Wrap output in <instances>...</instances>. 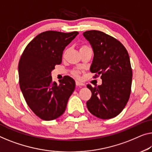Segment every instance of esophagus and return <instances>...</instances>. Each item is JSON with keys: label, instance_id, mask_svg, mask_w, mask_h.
<instances>
[{"label": "esophagus", "instance_id": "34e87169", "mask_svg": "<svg viewBox=\"0 0 152 152\" xmlns=\"http://www.w3.org/2000/svg\"><path fill=\"white\" fill-rule=\"evenodd\" d=\"M76 86H78V87H80V86H84V85H85V84L81 83V82H79V81H78V80H76Z\"/></svg>", "mask_w": 152, "mask_h": 152}]
</instances>
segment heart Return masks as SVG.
Listing matches in <instances>:
<instances>
[{"label":"heart","instance_id":"heart-1","mask_svg":"<svg viewBox=\"0 0 152 152\" xmlns=\"http://www.w3.org/2000/svg\"><path fill=\"white\" fill-rule=\"evenodd\" d=\"M89 48V46H86V45H83V46H80V50L85 49V48ZM73 74H74L75 76H78V70H75V71H74V72H73Z\"/></svg>","mask_w":152,"mask_h":152}]
</instances>
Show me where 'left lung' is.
Returning a JSON list of instances; mask_svg holds the SVG:
<instances>
[{
  "label": "left lung",
  "mask_w": 152,
  "mask_h": 152,
  "mask_svg": "<svg viewBox=\"0 0 152 152\" xmlns=\"http://www.w3.org/2000/svg\"><path fill=\"white\" fill-rule=\"evenodd\" d=\"M83 36L94 50L90 71L102 80L98 87L87 85L92 93L87 108L99 119L113 118L125 108L130 96L132 70L128 53L121 42L102 31H85Z\"/></svg>",
  "instance_id": "1"
}]
</instances>
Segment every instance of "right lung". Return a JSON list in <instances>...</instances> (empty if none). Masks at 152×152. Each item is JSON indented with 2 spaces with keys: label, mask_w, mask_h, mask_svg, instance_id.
Returning <instances> with one entry per match:
<instances>
[{
  "label": "right lung",
  "mask_w": 152,
  "mask_h": 152,
  "mask_svg": "<svg viewBox=\"0 0 152 152\" xmlns=\"http://www.w3.org/2000/svg\"><path fill=\"white\" fill-rule=\"evenodd\" d=\"M78 34L45 31L27 45L18 65L20 87L27 104L43 120L51 121L63 114L75 81L64 76L57 85L51 72L62 61L63 52Z\"/></svg>",
  "instance_id": "right-lung-1"
}]
</instances>
